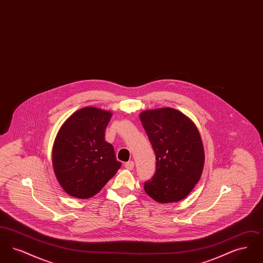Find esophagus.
<instances>
[{
	"label": "esophagus",
	"mask_w": 263,
	"mask_h": 263,
	"mask_svg": "<svg viewBox=\"0 0 263 263\" xmlns=\"http://www.w3.org/2000/svg\"><path fill=\"white\" fill-rule=\"evenodd\" d=\"M124 166H125L127 170H133L134 168V162L129 161V162L124 163Z\"/></svg>",
	"instance_id": "esophagus-1"
}]
</instances>
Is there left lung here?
<instances>
[{"mask_svg":"<svg viewBox=\"0 0 263 263\" xmlns=\"http://www.w3.org/2000/svg\"><path fill=\"white\" fill-rule=\"evenodd\" d=\"M156 155V172L144 189L154 200H182L198 182L204 166L200 134L194 123L174 108L140 114Z\"/></svg>","mask_w":263,"mask_h":263,"instance_id":"obj_1","label":"left lung"}]
</instances>
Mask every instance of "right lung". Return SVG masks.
I'll use <instances>...</instances> for the list:
<instances>
[{"label":"right lung","mask_w":263,"mask_h":263,"mask_svg":"<svg viewBox=\"0 0 263 263\" xmlns=\"http://www.w3.org/2000/svg\"><path fill=\"white\" fill-rule=\"evenodd\" d=\"M110 117L109 111L82 108L67 119L56 137L54 172L63 189L73 197H92L121 166L112 145L104 140Z\"/></svg>","instance_id":"add662e5"}]
</instances>
